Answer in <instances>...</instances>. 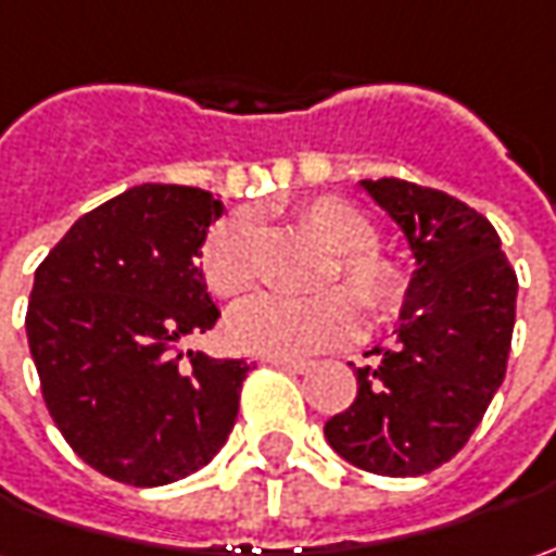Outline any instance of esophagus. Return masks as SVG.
I'll return each mask as SVG.
<instances>
[{"mask_svg":"<svg viewBox=\"0 0 556 556\" xmlns=\"http://www.w3.org/2000/svg\"><path fill=\"white\" fill-rule=\"evenodd\" d=\"M270 367H279V370H289V374H307L311 370V361H302V357H267Z\"/></svg>","mask_w":556,"mask_h":556,"instance_id":"esophagus-1","label":"esophagus"}]
</instances>
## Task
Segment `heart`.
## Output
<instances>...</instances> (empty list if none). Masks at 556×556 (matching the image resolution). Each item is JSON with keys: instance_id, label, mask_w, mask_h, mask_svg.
Here are the masks:
<instances>
[{"instance_id": "obj_1", "label": "heart", "mask_w": 556, "mask_h": 556, "mask_svg": "<svg viewBox=\"0 0 556 556\" xmlns=\"http://www.w3.org/2000/svg\"><path fill=\"white\" fill-rule=\"evenodd\" d=\"M299 224L339 254L329 282L342 279L350 292L329 289L311 299L264 295L242 304L227 320L236 349L264 357H307L349 342L361 324L357 304L374 317H386L404 302L407 279L389 257L374 252L376 224L361 207L342 199H314L299 211ZM202 277L220 299H239L252 289L257 279V230L249 214H230L207 232Z\"/></svg>"}]
</instances>
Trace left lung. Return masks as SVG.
<instances>
[{
	"label": "left lung",
	"mask_w": 556,
	"mask_h": 556,
	"mask_svg": "<svg viewBox=\"0 0 556 556\" xmlns=\"http://www.w3.org/2000/svg\"><path fill=\"white\" fill-rule=\"evenodd\" d=\"M361 189L404 232L414 274L395 345L357 367V399L326 420L339 457L379 476H422L467 445L507 374L517 274L495 227L454 195L382 177Z\"/></svg>",
	"instance_id": "8db88e82"
}]
</instances>
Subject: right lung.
I'll list each match as a JSON object with an SVG mask.
<instances>
[{"label": "right lung", "instance_id": "add662e5", "mask_svg": "<svg viewBox=\"0 0 556 556\" xmlns=\"http://www.w3.org/2000/svg\"><path fill=\"white\" fill-rule=\"evenodd\" d=\"M220 214L205 189L142 182L84 214L37 267L27 342L42 399L114 482H177L232 432L252 364L182 349L220 317L199 270Z\"/></svg>", "mask_w": 556, "mask_h": 556}]
</instances>
